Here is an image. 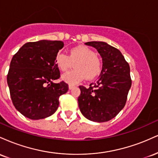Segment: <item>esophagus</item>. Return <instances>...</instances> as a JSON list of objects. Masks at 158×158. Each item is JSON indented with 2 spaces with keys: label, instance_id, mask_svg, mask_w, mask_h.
I'll return each mask as SVG.
<instances>
[{
  "label": "esophagus",
  "instance_id": "1",
  "mask_svg": "<svg viewBox=\"0 0 158 158\" xmlns=\"http://www.w3.org/2000/svg\"><path fill=\"white\" fill-rule=\"evenodd\" d=\"M68 88H69V89H70V90L73 89V88H74V85H68Z\"/></svg>",
  "mask_w": 158,
  "mask_h": 158
}]
</instances>
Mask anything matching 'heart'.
<instances>
[{
	"mask_svg": "<svg viewBox=\"0 0 158 158\" xmlns=\"http://www.w3.org/2000/svg\"><path fill=\"white\" fill-rule=\"evenodd\" d=\"M56 64L61 71L64 72L73 68L76 69L64 73L61 79L70 85L79 83L85 77L94 79L101 73L102 61L97 56L94 50L84 45L70 49L69 56L59 52L56 56Z\"/></svg>",
	"mask_w": 158,
	"mask_h": 158,
	"instance_id": "obj_1",
	"label": "heart"
}]
</instances>
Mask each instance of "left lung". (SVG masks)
<instances>
[{
    "label": "left lung",
    "instance_id": "1",
    "mask_svg": "<svg viewBox=\"0 0 158 158\" xmlns=\"http://www.w3.org/2000/svg\"><path fill=\"white\" fill-rule=\"evenodd\" d=\"M85 44L97 49L102 59V69L93 86H79V109L90 121L107 122L114 118L126 105L131 86L130 67L121 52L106 42L89 41Z\"/></svg>",
    "mask_w": 158,
    "mask_h": 158
}]
</instances>
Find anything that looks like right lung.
Masks as SVG:
<instances>
[{
	"mask_svg": "<svg viewBox=\"0 0 158 158\" xmlns=\"http://www.w3.org/2000/svg\"><path fill=\"white\" fill-rule=\"evenodd\" d=\"M63 47L61 41L28 42L12 57L7 84L14 106L27 118L51 116L59 107V97L68 90L64 81L53 82L60 77L56 56Z\"/></svg>",
	"mask_w": 158,
	"mask_h": 158,
	"instance_id": "add662e5",
	"label": "right lung"
}]
</instances>
